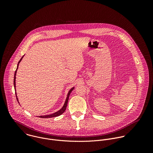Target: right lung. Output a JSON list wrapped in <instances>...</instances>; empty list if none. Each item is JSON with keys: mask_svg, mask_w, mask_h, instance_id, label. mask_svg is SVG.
Wrapping results in <instances>:
<instances>
[{"mask_svg": "<svg viewBox=\"0 0 153 153\" xmlns=\"http://www.w3.org/2000/svg\"><path fill=\"white\" fill-rule=\"evenodd\" d=\"M24 56H23L22 57V58L20 59V60L18 62V64H17V69L15 71V73H14V90H16V73H17V69H18V67H19V63L20 62V61L22 60V58L24 57ZM74 88V87H73L72 88L70 89V90L68 91V93L67 94V99L66 100H65V103L63 106V107L60 109V110H59L58 111L53 113V114H49V115H45V116H39V117H40V118H51V117H57V116H59L60 115H61L62 114H63L65 110H66L67 108V104H68V99H69V97H70V95L71 93V91L73 90V89ZM16 92V98H17V100L19 103V100H18V98H17V94H16V91H15Z\"/></svg>", "mask_w": 153, "mask_h": 153, "instance_id": "right-lung-1", "label": "right lung"}]
</instances>
